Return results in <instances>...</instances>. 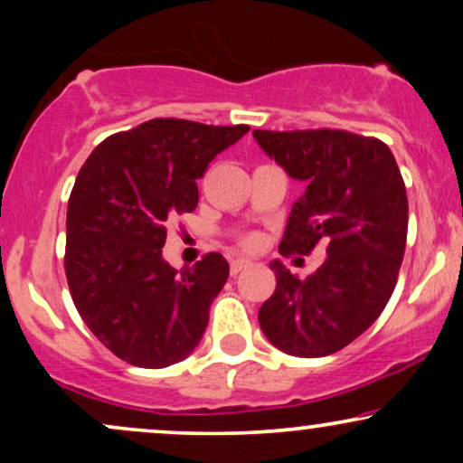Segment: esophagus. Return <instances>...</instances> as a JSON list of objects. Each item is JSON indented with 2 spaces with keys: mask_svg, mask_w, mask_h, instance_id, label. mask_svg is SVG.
Listing matches in <instances>:
<instances>
[{
  "mask_svg": "<svg viewBox=\"0 0 463 463\" xmlns=\"http://www.w3.org/2000/svg\"><path fill=\"white\" fill-rule=\"evenodd\" d=\"M252 265V261H248V259H232L231 261V274L237 276L239 272H243V269L250 268Z\"/></svg>",
  "mask_w": 463,
  "mask_h": 463,
  "instance_id": "obj_1",
  "label": "esophagus"
}]
</instances>
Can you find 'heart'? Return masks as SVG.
Returning <instances> with one entry per match:
<instances>
[{"instance_id": "heart-1", "label": "heart", "mask_w": 463, "mask_h": 463, "mask_svg": "<svg viewBox=\"0 0 463 463\" xmlns=\"http://www.w3.org/2000/svg\"><path fill=\"white\" fill-rule=\"evenodd\" d=\"M248 243H254V241H252V239H250V241H248Z\"/></svg>"}]
</instances>
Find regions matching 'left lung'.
Returning <instances> with one entry per match:
<instances>
[{"mask_svg":"<svg viewBox=\"0 0 463 463\" xmlns=\"http://www.w3.org/2000/svg\"><path fill=\"white\" fill-rule=\"evenodd\" d=\"M259 147L300 180L305 194L287 217L280 254L326 259L307 280L276 259V289L259 324L294 357H326L348 346L385 309L407 241V191L383 141L346 130H254Z\"/></svg>","mask_w":463,"mask_h":463,"instance_id":"obj_1","label":"left lung"}]
</instances>
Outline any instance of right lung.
Here are the masks:
<instances>
[{"instance_id":"1","label":"right lung","mask_w":463,"mask_h":463,"mask_svg":"<svg viewBox=\"0 0 463 463\" xmlns=\"http://www.w3.org/2000/svg\"><path fill=\"white\" fill-rule=\"evenodd\" d=\"M248 130L152 119L109 137L80 169L67 206V283L80 317L119 359L167 368L200 344L228 261L211 252L172 268L165 226L198 206L195 180Z\"/></svg>"}]
</instances>
